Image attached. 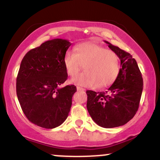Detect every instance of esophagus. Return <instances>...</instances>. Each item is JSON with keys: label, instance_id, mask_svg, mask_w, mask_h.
I'll use <instances>...</instances> for the list:
<instances>
[{"label": "esophagus", "instance_id": "esophagus-1", "mask_svg": "<svg viewBox=\"0 0 160 160\" xmlns=\"http://www.w3.org/2000/svg\"><path fill=\"white\" fill-rule=\"evenodd\" d=\"M77 89H78V91H85V89L80 87V86H78V87H77Z\"/></svg>", "mask_w": 160, "mask_h": 160}]
</instances>
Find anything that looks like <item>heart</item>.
Returning a JSON list of instances; mask_svg holds the SVG:
<instances>
[{
    "label": "heart",
    "instance_id": "b5f03b06",
    "mask_svg": "<svg viewBox=\"0 0 160 160\" xmlns=\"http://www.w3.org/2000/svg\"><path fill=\"white\" fill-rule=\"evenodd\" d=\"M67 74L75 76L84 68V72L71 80L72 83L85 87L104 88L113 83L120 69L118 54L95 42H85L67 51L63 58Z\"/></svg>",
    "mask_w": 160,
    "mask_h": 160
}]
</instances>
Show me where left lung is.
<instances>
[{
  "label": "left lung",
  "mask_w": 160,
  "mask_h": 160,
  "mask_svg": "<svg viewBox=\"0 0 160 160\" xmlns=\"http://www.w3.org/2000/svg\"><path fill=\"white\" fill-rule=\"evenodd\" d=\"M104 42L118 54L121 68L116 80L106 92L86 91V107L95 123L110 128L123 126L135 115L142 94L143 78L131 54Z\"/></svg>",
  "instance_id": "obj_1"
}]
</instances>
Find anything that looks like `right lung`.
<instances>
[{
    "label": "right lung",
    "mask_w": 160,
    "mask_h": 160,
    "mask_svg": "<svg viewBox=\"0 0 160 160\" xmlns=\"http://www.w3.org/2000/svg\"><path fill=\"white\" fill-rule=\"evenodd\" d=\"M70 46L67 40H48L22 60L16 78L18 100L28 120L42 128L60 126L71 110L76 86L59 87L68 79L63 58Z\"/></svg>",
    "instance_id": "add662e5"
}]
</instances>
